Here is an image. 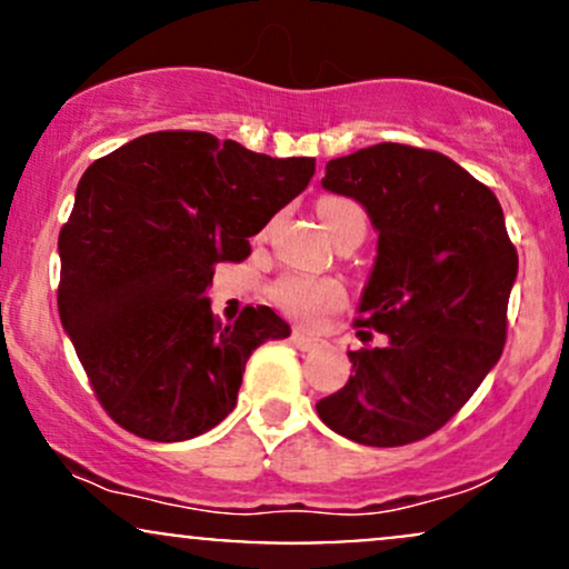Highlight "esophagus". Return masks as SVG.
Listing matches in <instances>:
<instances>
[{"label":"esophagus","instance_id":"1","mask_svg":"<svg viewBox=\"0 0 569 569\" xmlns=\"http://www.w3.org/2000/svg\"><path fill=\"white\" fill-rule=\"evenodd\" d=\"M291 342H293V348H299L302 352L316 350L318 345H321L316 337H307L305 331H291Z\"/></svg>","mask_w":569,"mask_h":569}]
</instances>
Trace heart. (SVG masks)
Segmentation results:
<instances>
[{
    "label": "heart",
    "mask_w": 569,
    "mask_h": 569,
    "mask_svg": "<svg viewBox=\"0 0 569 569\" xmlns=\"http://www.w3.org/2000/svg\"><path fill=\"white\" fill-rule=\"evenodd\" d=\"M318 217L323 227L329 230L331 238L342 230L350 221H363L367 224V213L358 202L348 198H323L318 202ZM270 299L276 302L278 310L305 326H316L323 316L335 312L345 302V289L331 278L305 276V272H289V276L278 278L270 289Z\"/></svg>",
    "instance_id": "1"
}]
</instances>
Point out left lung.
<instances>
[{
  "mask_svg": "<svg viewBox=\"0 0 569 569\" xmlns=\"http://www.w3.org/2000/svg\"><path fill=\"white\" fill-rule=\"evenodd\" d=\"M323 189L367 208L380 232L358 305L356 375L316 403L335 433L403 447L436 433L476 393L506 345L519 257L492 189L447 154L375 143L326 162Z\"/></svg>",
  "mask_w": 569,
  "mask_h": 569,
  "instance_id": "obj_1",
  "label": "left lung"
}]
</instances>
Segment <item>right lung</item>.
I'll use <instances>...</instances> for the list:
<instances>
[{
    "mask_svg": "<svg viewBox=\"0 0 569 569\" xmlns=\"http://www.w3.org/2000/svg\"><path fill=\"white\" fill-rule=\"evenodd\" d=\"M312 158H270L200 130H160L96 160L58 234V312L109 417L149 441H184L238 403L246 361L291 335L270 307L221 326L213 267L310 184Z\"/></svg>",
    "mask_w": 569,
    "mask_h": 569,
    "instance_id": "1",
    "label": "right lung"
}]
</instances>
